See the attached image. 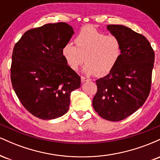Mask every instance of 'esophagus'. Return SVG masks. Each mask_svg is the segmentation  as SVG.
<instances>
[{"mask_svg": "<svg viewBox=\"0 0 160 160\" xmlns=\"http://www.w3.org/2000/svg\"><path fill=\"white\" fill-rule=\"evenodd\" d=\"M90 79L88 78H85V77H81V82H85L87 81H90Z\"/></svg>", "mask_w": 160, "mask_h": 160, "instance_id": "1", "label": "esophagus"}]
</instances>
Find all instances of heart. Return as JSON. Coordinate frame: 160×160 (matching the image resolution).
<instances>
[{
	"instance_id": "obj_1",
	"label": "heart",
	"mask_w": 160,
	"mask_h": 160,
	"mask_svg": "<svg viewBox=\"0 0 160 160\" xmlns=\"http://www.w3.org/2000/svg\"><path fill=\"white\" fill-rule=\"evenodd\" d=\"M74 41L76 46L68 43L62 49V55L72 70H78L85 61L84 73L104 76L111 72L120 58V40L114 35H105L93 27L82 28Z\"/></svg>"
}]
</instances>
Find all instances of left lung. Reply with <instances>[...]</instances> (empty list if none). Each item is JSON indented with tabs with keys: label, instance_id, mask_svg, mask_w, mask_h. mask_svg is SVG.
<instances>
[{
	"label": "left lung",
	"instance_id": "obj_1",
	"mask_svg": "<svg viewBox=\"0 0 160 160\" xmlns=\"http://www.w3.org/2000/svg\"><path fill=\"white\" fill-rule=\"evenodd\" d=\"M107 29L120 40L122 53L111 72L96 80L92 106L103 119L117 122L135 113L148 98L155 55L147 38L129 28L108 25Z\"/></svg>",
	"mask_w": 160,
	"mask_h": 160
}]
</instances>
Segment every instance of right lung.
<instances>
[{
    "mask_svg": "<svg viewBox=\"0 0 160 160\" xmlns=\"http://www.w3.org/2000/svg\"><path fill=\"white\" fill-rule=\"evenodd\" d=\"M74 34L65 22L47 24L28 31L14 47L12 88L25 109L42 120L67 113L71 92L80 87V78L62 55Z\"/></svg>",
    "mask_w": 160,
    "mask_h": 160,
    "instance_id": "1",
    "label": "right lung"
}]
</instances>
